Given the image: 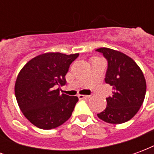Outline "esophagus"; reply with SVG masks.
I'll return each mask as SVG.
<instances>
[{"instance_id":"1","label":"esophagus","mask_w":154,"mask_h":154,"mask_svg":"<svg viewBox=\"0 0 154 154\" xmlns=\"http://www.w3.org/2000/svg\"><path fill=\"white\" fill-rule=\"evenodd\" d=\"M77 97H78V98H79L80 100H82V99H88V98L90 97V96H85V95H78Z\"/></svg>"}]
</instances>
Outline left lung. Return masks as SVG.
<instances>
[{"label":"left lung","mask_w":154,"mask_h":154,"mask_svg":"<svg viewBox=\"0 0 154 154\" xmlns=\"http://www.w3.org/2000/svg\"><path fill=\"white\" fill-rule=\"evenodd\" d=\"M97 51L107 59L105 82L112 87V96L106 98L107 106L97 114L103 121L122 124L132 119L142 106L146 93V81L142 70L126 54L108 48Z\"/></svg>","instance_id":"1"}]
</instances>
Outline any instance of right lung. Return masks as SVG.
I'll return each mask as SVG.
<instances>
[{"instance_id":"add662e5","label":"right lung","mask_w":154,"mask_h":154,"mask_svg":"<svg viewBox=\"0 0 154 154\" xmlns=\"http://www.w3.org/2000/svg\"><path fill=\"white\" fill-rule=\"evenodd\" d=\"M78 54L46 53L29 60L19 72L15 85L16 100L23 115L42 129L57 128L72 116L77 97L59 93L65 76Z\"/></svg>"}]
</instances>
